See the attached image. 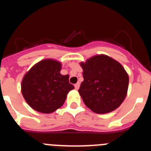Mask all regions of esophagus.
Returning a JSON list of instances; mask_svg holds the SVG:
<instances>
[{
  "mask_svg": "<svg viewBox=\"0 0 151 151\" xmlns=\"http://www.w3.org/2000/svg\"><path fill=\"white\" fill-rule=\"evenodd\" d=\"M79 86H80V83L79 82H77L76 84H75V88L76 90H78L79 88Z\"/></svg>",
  "mask_w": 151,
  "mask_h": 151,
  "instance_id": "esophagus-1",
  "label": "esophagus"
}]
</instances>
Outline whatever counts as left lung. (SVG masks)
<instances>
[{"mask_svg": "<svg viewBox=\"0 0 151 151\" xmlns=\"http://www.w3.org/2000/svg\"><path fill=\"white\" fill-rule=\"evenodd\" d=\"M84 81L78 93L93 112L105 114L118 109L127 93L129 77L121 63L106 55L80 63Z\"/></svg>", "mask_w": 151, "mask_h": 151, "instance_id": "obj_1", "label": "left lung"}]
</instances>
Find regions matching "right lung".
<instances>
[{
	"label": "right lung",
	"mask_w": 151,
	"mask_h": 151,
	"mask_svg": "<svg viewBox=\"0 0 151 151\" xmlns=\"http://www.w3.org/2000/svg\"><path fill=\"white\" fill-rule=\"evenodd\" d=\"M62 64L52 59L42 60L24 75L21 92L28 105L38 112L50 114L65 102L69 91L74 86L69 82V75L60 73Z\"/></svg>",
	"instance_id": "add662e5"
}]
</instances>
